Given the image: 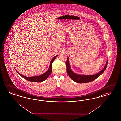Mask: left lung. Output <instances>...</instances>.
<instances>
[{
	"label": "left lung",
	"instance_id": "obj_1",
	"mask_svg": "<svg viewBox=\"0 0 121 121\" xmlns=\"http://www.w3.org/2000/svg\"><path fill=\"white\" fill-rule=\"evenodd\" d=\"M108 61H107L106 64L105 66H104V68L102 70L100 71L99 73H97L96 74L94 75H79L76 74L75 73L73 72L71 70V68L70 64L69 62L68 58H67V74L70 76L71 79L73 80L74 81H75L76 83H89L90 82H92L94 80L97 78L99 76H100L104 72V70L106 69L107 64H108Z\"/></svg>",
	"mask_w": 121,
	"mask_h": 121
}]
</instances>
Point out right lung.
Returning a JSON list of instances; mask_svg holds the SVG:
<instances>
[{"label":"right lung","instance_id":"1","mask_svg":"<svg viewBox=\"0 0 121 121\" xmlns=\"http://www.w3.org/2000/svg\"><path fill=\"white\" fill-rule=\"evenodd\" d=\"M58 56V55H56L55 56H54L53 58L52 59V60H51L50 62V66L49 67V68L48 69V70L46 72V73H45L44 74H43L42 75H39V76H33V77H26L24 75H21V74H20L17 71V72L22 76L23 78H24L25 79L29 81H31V82H42V81H44V80H45L49 75H50L51 72H52V63H53L54 61L55 60V59L56 58V57Z\"/></svg>","mask_w":121,"mask_h":121}]
</instances>
